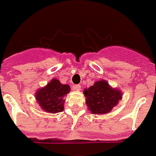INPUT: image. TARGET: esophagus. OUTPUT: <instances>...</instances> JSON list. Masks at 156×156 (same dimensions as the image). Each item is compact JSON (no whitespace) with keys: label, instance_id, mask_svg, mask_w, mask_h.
<instances>
[{"label":"esophagus","instance_id":"obj_1","mask_svg":"<svg viewBox=\"0 0 156 156\" xmlns=\"http://www.w3.org/2000/svg\"><path fill=\"white\" fill-rule=\"evenodd\" d=\"M73 89L76 90V91H80L81 86L80 85H74V86H73Z\"/></svg>","mask_w":156,"mask_h":156}]
</instances>
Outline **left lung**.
Returning a JSON list of instances; mask_svg holds the SVG:
<instances>
[{"label":"left lung","instance_id":"8db88e82","mask_svg":"<svg viewBox=\"0 0 156 156\" xmlns=\"http://www.w3.org/2000/svg\"><path fill=\"white\" fill-rule=\"evenodd\" d=\"M87 106L93 115H105L110 112L122 100L120 89L114 88L105 80L95 82L92 86L85 88Z\"/></svg>","mask_w":156,"mask_h":156}]
</instances>
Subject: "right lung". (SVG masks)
<instances>
[{
    "mask_svg": "<svg viewBox=\"0 0 156 156\" xmlns=\"http://www.w3.org/2000/svg\"><path fill=\"white\" fill-rule=\"evenodd\" d=\"M69 91V85L62 84L58 79L53 78L36 91L35 98L41 110L55 114L64 110L65 97Z\"/></svg>",
    "mask_w": 156,
    "mask_h": 156,
    "instance_id": "right-lung-1",
    "label": "right lung"
}]
</instances>
